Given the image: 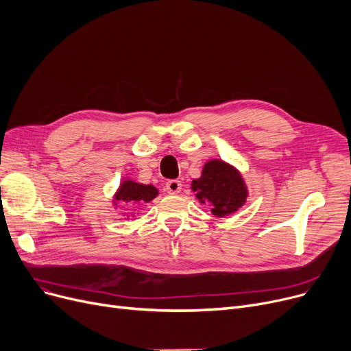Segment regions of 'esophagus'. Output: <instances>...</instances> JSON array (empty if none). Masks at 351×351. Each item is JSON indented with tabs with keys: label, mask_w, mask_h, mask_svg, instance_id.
<instances>
[{
	"label": "esophagus",
	"mask_w": 351,
	"mask_h": 351,
	"mask_svg": "<svg viewBox=\"0 0 351 351\" xmlns=\"http://www.w3.org/2000/svg\"><path fill=\"white\" fill-rule=\"evenodd\" d=\"M181 187H182V184L178 180H170L165 182V190L169 194H178L181 191Z\"/></svg>",
	"instance_id": "34e87169"
}]
</instances>
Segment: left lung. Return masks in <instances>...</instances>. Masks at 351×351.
Masks as SVG:
<instances>
[{
	"instance_id": "8db88e82",
	"label": "left lung",
	"mask_w": 351,
	"mask_h": 351,
	"mask_svg": "<svg viewBox=\"0 0 351 351\" xmlns=\"http://www.w3.org/2000/svg\"><path fill=\"white\" fill-rule=\"evenodd\" d=\"M191 190L195 191L199 203L211 204V213L215 217L236 213L244 206L248 195L240 171L223 160L207 161L202 177L193 180Z\"/></svg>"
}]
</instances>
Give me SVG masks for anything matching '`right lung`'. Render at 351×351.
<instances>
[{
  "label": "right lung",
  "instance_id": "add662e5",
  "mask_svg": "<svg viewBox=\"0 0 351 351\" xmlns=\"http://www.w3.org/2000/svg\"><path fill=\"white\" fill-rule=\"evenodd\" d=\"M158 195V190L152 184H138L132 180H124L114 194L112 203L117 204H140L149 203Z\"/></svg>",
  "mask_w": 351,
  "mask_h": 351
}]
</instances>
